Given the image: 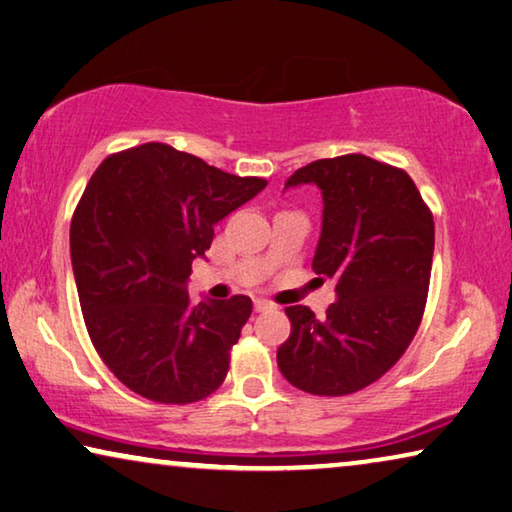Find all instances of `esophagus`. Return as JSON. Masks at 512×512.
<instances>
[{
    "mask_svg": "<svg viewBox=\"0 0 512 512\" xmlns=\"http://www.w3.org/2000/svg\"><path fill=\"white\" fill-rule=\"evenodd\" d=\"M273 308H276V305H273V303H269V301H264V299H257V301H255V310H257V312H264V310H273Z\"/></svg>",
    "mask_w": 512,
    "mask_h": 512,
    "instance_id": "esophagus-1",
    "label": "esophagus"
}]
</instances>
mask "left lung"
Here are the masks:
<instances>
[{"label":"left lung","mask_w":512,"mask_h":512,"mask_svg":"<svg viewBox=\"0 0 512 512\" xmlns=\"http://www.w3.org/2000/svg\"><path fill=\"white\" fill-rule=\"evenodd\" d=\"M315 183L324 216L312 269L335 282L324 319L308 305L285 308L292 333L278 368L305 393L340 398L384 377L421 326L430 289L434 220L400 167L363 156L322 158L285 188Z\"/></svg>","instance_id":"1"}]
</instances>
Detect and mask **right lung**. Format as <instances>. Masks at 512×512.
<instances>
[{
	"label": "right lung",
	"instance_id": "right-lung-1",
	"mask_svg": "<svg viewBox=\"0 0 512 512\" xmlns=\"http://www.w3.org/2000/svg\"><path fill=\"white\" fill-rule=\"evenodd\" d=\"M264 186L163 142L112 154L89 179L71 220L75 285L98 356L133 393L190 404L225 381L253 301L193 305L186 280L213 225Z\"/></svg>",
	"mask_w": 512,
	"mask_h": 512
}]
</instances>
